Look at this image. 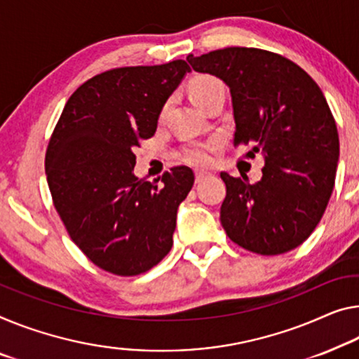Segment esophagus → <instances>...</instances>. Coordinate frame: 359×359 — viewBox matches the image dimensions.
I'll return each instance as SVG.
<instances>
[{
    "label": "esophagus",
    "instance_id": "obj_1",
    "mask_svg": "<svg viewBox=\"0 0 359 359\" xmlns=\"http://www.w3.org/2000/svg\"><path fill=\"white\" fill-rule=\"evenodd\" d=\"M207 176H210V173L202 172V170H196V181H197V183H201L202 180H205Z\"/></svg>",
    "mask_w": 359,
    "mask_h": 359
}]
</instances>
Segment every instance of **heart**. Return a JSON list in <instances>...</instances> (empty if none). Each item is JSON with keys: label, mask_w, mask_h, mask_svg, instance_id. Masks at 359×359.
Returning <instances> with one entry per match:
<instances>
[{"label": "heart", "mask_w": 359, "mask_h": 359, "mask_svg": "<svg viewBox=\"0 0 359 359\" xmlns=\"http://www.w3.org/2000/svg\"><path fill=\"white\" fill-rule=\"evenodd\" d=\"M223 86L217 76L212 75H198L189 83V97L197 106L205 99L213 90ZM218 140H210L207 142H198L183 149V158L187 163L192 165H207L212 161V152L218 147Z\"/></svg>", "instance_id": "1"}]
</instances>
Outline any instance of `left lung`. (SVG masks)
<instances>
[{"label":"left lung","mask_w":359,"mask_h":359,"mask_svg":"<svg viewBox=\"0 0 359 359\" xmlns=\"http://www.w3.org/2000/svg\"><path fill=\"white\" fill-rule=\"evenodd\" d=\"M187 62L228 85L234 147L264 157L258 183L222 173L226 234L258 255L295 249L321 222L335 184L339 133L323 91L295 62L258 48L189 54Z\"/></svg>","instance_id":"1"}]
</instances>
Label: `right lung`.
I'll list each match as a JSON object with an SVG mask.
<instances>
[{"instance_id": "obj_1", "label": "right lung", "mask_w": 359, "mask_h": 359, "mask_svg": "<svg viewBox=\"0 0 359 359\" xmlns=\"http://www.w3.org/2000/svg\"><path fill=\"white\" fill-rule=\"evenodd\" d=\"M191 72L186 60L102 72L69 97L46 149L54 207L70 239L104 271L146 273L173 245L189 167L161 178L133 175V149L152 137L163 104Z\"/></svg>"}]
</instances>
